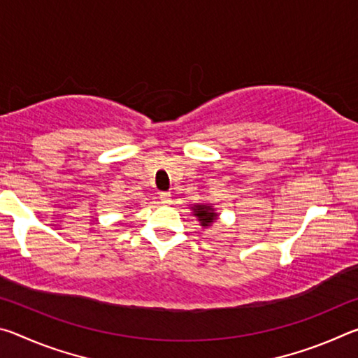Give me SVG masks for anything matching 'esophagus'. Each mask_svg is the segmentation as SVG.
Wrapping results in <instances>:
<instances>
[{"label":"esophagus","mask_w":358,"mask_h":358,"mask_svg":"<svg viewBox=\"0 0 358 358\" xmlns=\"http://www.w3.org/2000/svg\"><path fill=\"white\" fill-rule=\"evenodd\" d=\"M159 201L161 203H171L172 202V194L171 192H161L159 194Z\"/></svg>","instance_id":"obj_1"}]
</instances>
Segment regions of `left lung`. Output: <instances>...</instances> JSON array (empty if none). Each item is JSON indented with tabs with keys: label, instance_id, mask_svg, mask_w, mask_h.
Returning <instances> with one entry per match:
<instances>
[{
	"label": "left lung",
	"instance_id": "8db88e82",
	"mask_svg": "<svg viewBox=\"0 0 358 358\" xmlns=\"http://www.w3.org/2000/svg\"><path fill=\"white\" fill-rule=\"evenodd\" d=\"M194 210V215L199 217V221L202 222V226H208V224L213 222L216 220V213L213 208L207 207V205H196Z\"/></svg>",
	"mask_w": 358,
	"mask_h": 358
}]
</instances>
